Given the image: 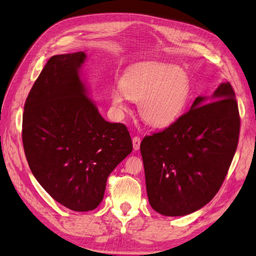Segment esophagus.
<instances>
[{"instance_id":"esophagus-1","label":"esophagus","mask_w":256,"mask_h":256,"mask_svg":"<svg viewBox=\"0 0 256 256\" xmlns=\"http://www.w3.org/2000/svg\"><path fill=\"white\" fill-rule=\"evenodd\" d=\"M140 143H141L140 136H134V138H132V146H134V151H138V150L140 148Z\"/></svg>"}]
</instances>
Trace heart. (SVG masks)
Instances as JSON below:
<instances>
[{
  "instance_id": "obj_1",
  "label": "heart",
  "mask_w": 256,
  "mask_h": 256,
  "mask_svg": "<svg viewBox=\"0 0 256 256\" xmlns=\"http://www.w3.org/2000/svg\"><path fill=\"white\" fill-rule=\"evenodd\" d=\"M192 94V80L186 70L162 62L136 65L124 74L120 86L112 92V104L127 110L128 100L139 102L141 118L150 126L163 128L182 115Z\"/></svg>"
}]
</instances>
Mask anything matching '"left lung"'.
<instances>
[{
    "label": "left lung",
    "mask_w": 256,
    "mask_h": 256,
    "mask_svg": "<svg viewBox=\"0 0 256 256\" xmlns=\"http://www.w3.org/2000/svg\"><path fill=\"white\" fill-rule=\"evenodd\" d=\"M239 132L234 91L222 82L210 98L198 96L163 132L146 136L140 151L152 208L184 216L206 205L225 180Z\"/></svg>",
    "instance_id": "1"
}]
</instances>
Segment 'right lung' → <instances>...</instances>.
Here are the masks:
<instances>
[{
    "label": "right lung",
    "instance_id": "right-lung-1",
    "mask_svg": "<svg viewBox=\"0 0 256 256\" xmlns=\"http://www.w3.org/2000/svg\"><path fill=\"white\" fill-rule=\"evenodd\" d=\"M84 52L54 55L24 103L22 144L34 176L67 208L88 212L104 196L110 174L132 153L127 127L108 122L86 94Z\"/></svg>",
    "mask_w": 256,
    "mask_h": 256
}]
</instances>
